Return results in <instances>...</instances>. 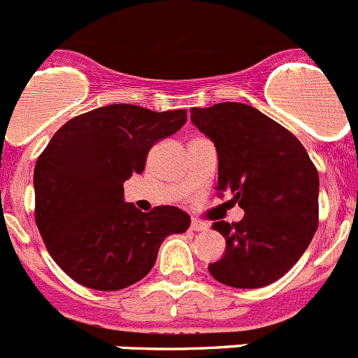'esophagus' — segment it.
<instances>
[{"instance_id":"obj_1","label":"esophagus","mask_w":358,"mask_h":358,"mask_svg":"<svg viewBox=\"0 0 358 358\" xmlns=\"http://www.w3.org/2000/svg\"><path fill=\"white\" fill-rule=\"evenodd\" d=\"M190 229H192V231H206V229H208V224H206V222H201V220L198 219H192L190 220Z\"/></svg>"}]
</instances>
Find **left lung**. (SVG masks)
Here are the masks:
<instances>
[{"label":"left lung","mask_w":358,"mask_h":358,"mask_svg":"<svg viewBox=\"0 0 358 358\" xmlns=\"http://www.w3.org/2000/svg\"><path fill=\"white\" fill-rule=\"evenodd\" d=\"M190 120L215 145L217 190L231 192L245 212L240 222H213L226 252L208 265L210 273L233 288L272 285L318 229V169L288 129L247 103L192 108Z\"/></svg>","instance_id":"8db88e82"}]
</instances>
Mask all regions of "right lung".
Segmentation results:
<instances>
[{"label": "right lung", "instance_id": "add662e5", "mask_svg": "<svg viewBox=\"0 0 358 358\" xmlns=\"http://www.w3.org/2000/svg\"><path fill=\"white\" fill-rule=\"evenodd\" d=\"M185 122V109L113 103L69 120L40 153L36 228L76 282L100 292L127 288L152 270L166 236L189 228L190 217L176 206L145 213L123 201V182L143 173L150 148Z\"/></svg>", "mask_w": 358, "mask_h": 358}]
</instances>
